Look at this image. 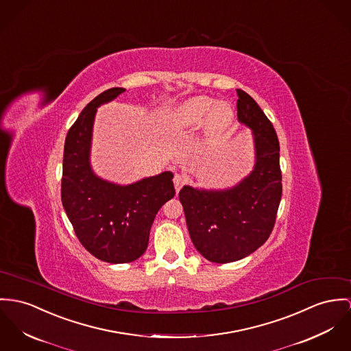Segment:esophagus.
<instances>
[{"mask_svg": "<svg viewBox=\"0 0 351 351\" xmlns=\"http://www.w3.org/2000/svg\"><path fill=\"white\" fill-rule=\"evenodd\" d=\"M186 183H187V179H186L183 175H179V173L175 175V178H173V184H175L176 192H179Z\"/></svg>", "mask_w": 351, "mask_h": 351, "instance_id": "34e87169", "label": "esophagus"}]
</instances>
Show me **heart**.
<instances>
[{
    "instance_id": "obj_1",
    "label": "heart",
    "mask_w": 351,
    "mask_h": 351,
    "mask_svg": "<svg viewBox=\"0 0 351 351\" xmlns=\"http://www.w3.org/2000/svg\"><path fill=\"white\" fill-rule=\"evenodd\" d=\"M232 109L226 103H216V100L206 96L189 99L178 109V123L184 128H199L207 121L210 134H221L232 121Z\"/></svg>"
}]
</instances>
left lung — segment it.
<instances>
[{
    "label": "left lung",
    "mask_w": 351,
    "mask_h": 351,
    "mask_svg": "<svg viewBox=\"0 0 351 351\" xmlns=\"http://www.w3.org/2000/svg\"><path fill=\"white\" fill-rule=\"evenodd\" d=\"M238 119L252 130L256 162L234 189L206 191L184 186L179 192L189 237L210 262L230 263L245 258L272 232L282 197L279 141L265 112L242 89Z\"/></svg>",
    "instance_id": "left-lung-1"
}]
</instances>
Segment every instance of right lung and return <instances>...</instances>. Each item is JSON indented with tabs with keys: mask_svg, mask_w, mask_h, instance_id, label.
I'll list each match as a JSON object with an SVG mask.
<instances>
[{
	"mask_svg": "<svg viewBox=\"0 0 351 351\" xmlns=\"http://www.w3.org/2000/svg\"><path fill=\"white\" fill-rule=\"evenodd\" d=\"M125 92L110 88L95 97L68 131L64 145L61 200L76 237L95 258L130 263L147 250L149 230L162 204L175 196L172 172L117 186L97 178L89 165L97 107Z\"/></svg>",
	"mask_w": 351,
	"mask_h": 351,
	"instance_id": "1",
	"label": "right lung"
}]
</instances>
